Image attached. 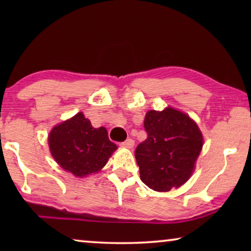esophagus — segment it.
Returning a JSON list of instances; mask_svg holds the SVG:
<instances>
[{
  "label": "esophagus",
  "mask_w": 251,
  "mask_h": 251,
  "mask_svg": "<svg viewBox=\"0 0 251 251\" xmlns=\"http://www.w3.org/2000/svg\"><path fill=\"white\" fill-rule=\"evenodd\" d=\"M134 145H135V142H134L131 138H128V139H127V141L121 143V146H122V147L129 148V150H130V148H133Z\"/></svg>",
  "instance_id": "1"
}]
</instances>
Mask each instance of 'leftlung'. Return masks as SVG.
Returning a JSON list of instances; mask_svg holds the SVG:
<instances>
[{
	"mask_svg": "<svg viewBox=\"0 0 251 251\" xmlns=\"http://www.w3.org/2000/svg\"><path fill=\"white\" fill-rule=\"evenodd\" d=\"M146 141L136 147L142 181L156 192H169L189 179L202 148L196 123L180 110L167 107L146 113Z\"/></svg>",
	"mask_w": 251,
	"mask_h": 251,
	"instance_id": "8db88e82",
	"label": "left lung"
}]
</instances>
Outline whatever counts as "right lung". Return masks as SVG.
I'll use <instances>...</instances> for the list:
<instances>
[{
	"label": "right lung",
	"instance_id": "add662e5",
	"mask_svg": "<svg viewBox=\"0 0 251 251\" xmlns=\"http://www.w3.org/2000/svg\"><path fill=\"white\" fill-rule=\"evenodd\" d=\"M49 146L59 166L76 177L100 172L117 150L105 127L94 128L82 112L50 130Z\"/></svg>",
	"mask_w": 251,
	"mask_h": 251
}]
</instances>
